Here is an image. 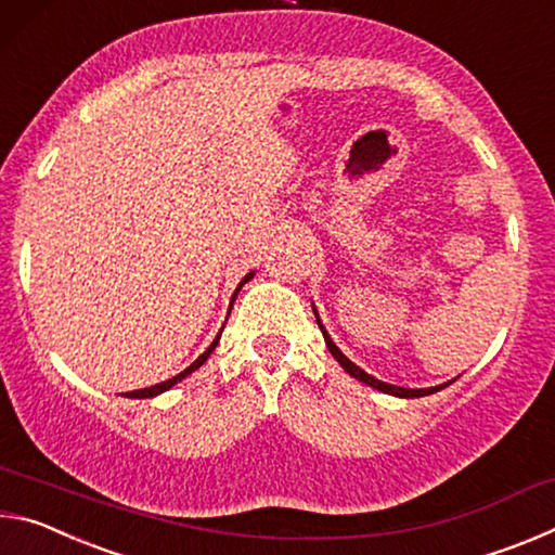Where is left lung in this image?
I'll return each mask as SVG.
<instances>
[{
  "label": "left lung",
  "instance_id": "1",
  "mask_svg": "<svg viewBox=\"0 0 555 555\" xmlns=\"http://www.w3.org/2000/svg\"><path fill=\"white\" fill-rule=\"evenodd\" d=\"M313 313H315V323H318V327H321L323 331V337H325V345H327V350H331V354L335 357L337 362H340V367L350 374V377H354V379H360V382H364L367 384V387H372V389H379V391H384V393H391V397H401V399H418V397H428V393H436L438 389H443V387H448V384H440V387H428V389H403V387H397V384H387V382H379V379H374L372 374H367L364 370H360L357 367V364L352 362V360H347V357L340 352V347H337L333 340H331V335H327V331L323 327V323H321V318H318V311L313 308ZM455 382V379H453Z\"/></svg>",
  "mask_w": 555,
  "mask_h": 555
}]
</instances>
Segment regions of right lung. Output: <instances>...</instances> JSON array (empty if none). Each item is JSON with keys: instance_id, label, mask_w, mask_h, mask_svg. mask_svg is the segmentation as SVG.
<instances>
[{"instance_id": "add662e5", "label": "right lung", "mask_w": 555, "mask_h": 555, "mask_svg": "<svg viewBox=\"0 0 555 555\" xmlns=\"http://www.w3.org/2000/svg\"><path fill=\"white\" fill-rule=\"evenodd\" d=\"M249 279H255V271H249V274L247 276H244L242 281H240V286L237 288H234V294H232V304H234V298H237V294H240V288L244 286V284H247V281ZM232 304H230V311H232ZM230 315V313H228ZM224 327V325H222ZM220 335H222V331L218 333V337H215V340L210 343V347H208V350H205L201 357H198V360H195L193 364H191V367H185L181 374H176V377H171V379H166V382H162V384H154V387H146V389H137V391H127L125 393V397H129V399H152V397H158V393H164L166 389H171L173 387V384H178V382H181V379H185L188 377V374H193L195 370H198V367H203V364L205 362H208V357L212 354V350H215V347H218V343H220Z\"/></svg>"}]
</instances>
